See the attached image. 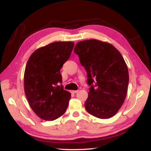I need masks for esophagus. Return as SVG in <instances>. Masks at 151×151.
Listing matches in <instances>:
<instances>
[{
  "mask_svg": "<svg viewBox=\"0 0 151 151\" xmlns=\"http://www.w3.org/2000/svg\"><path fill=\"white\" fill-rule=\"evenodd\" d=\"M70 92H71L72 93H76L78 92V90H72Z\"/></svg>",
  "mask_w": 151,
  "mask_h": 151,
  "instance_id": "1",
  "label": "esophagus"
}]
</instances>
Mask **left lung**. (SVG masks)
Instances as JSON below:
<instances>
[{"label": "left lung", "mask_w": 151, "mask_h": 151, "mask_svg": "<svg viewBox=\"0 0 151 151\" xmlns=\"http://www.w3.org/2000/svg\"><path fill=\"white\" fill-rule=\"evenodd\" d=\"M74 52L86 70L90 86L86 111L100 119L113 117L125 100L129 81L123 56L112 45L97 40L80 41Z\"/></svg>", "instance_id": "1"}]
</instances>
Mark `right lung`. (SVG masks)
<instances>
[{
  "mask_svg": "<svg viewBox=\"0 0 151 151\" xmlns=\"http://www.w3.org/2000/svg\"><path fill=\"white\" fill-rule=\"evenodd\" d=\"M73 42L58 41L32 54L24 75V92L31 108L38 117L53 121L65 113L70 93L64 90L60 69L69 58Z\"/></svg>",
  "mask_w": 151,
  "mask_h": 151,
  "instance_id": "1",
  "label": "right lung"
}]
</instances>
